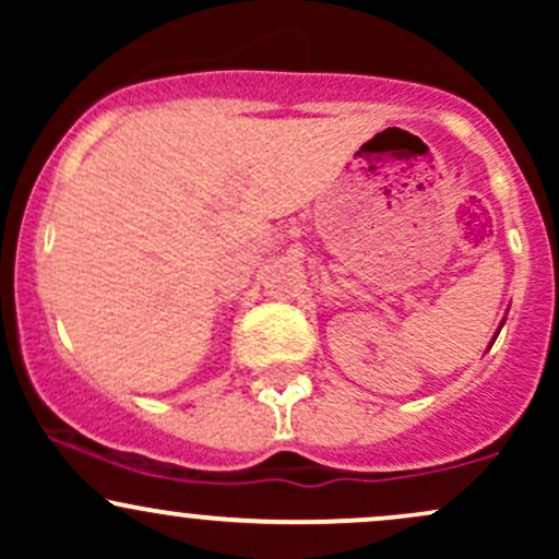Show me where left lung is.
<instances>
[{"instance_id": "obj_1", "label": "left lung", "mask_w": 559, "mask_h": 559, "mask_svg": "<svg viewBox=\"0 0 559 559\" xmlns=\"http://www.w3.org/2000/svg\"><path fill=\"white\" fill-rule=\"evenodd\" d=\"M502 325H504V320H502ZM502 325H499V331H502ZM499 331H497V333H493V338H497V336H499ZM493 338H491V344H493Z\"/></svg>"}]
</instances>
